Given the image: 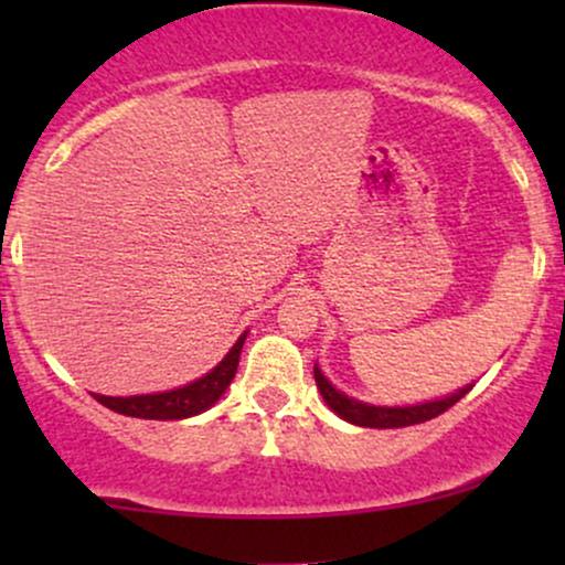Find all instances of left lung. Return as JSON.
Returning a JSON list of instances; mask_svg holds the SVG:
<instances>
[{
  "instance_id": "left-lung-1",
  "label": "left lung",
  "mask_w": 565,
  "mask_h": 565,
  "mask_svg": "<svg viewBox=\"0 0 565 565\" xmlns=\"http://www.w3.org/2000/svg\"><path fill=\"white\" fill-rule=\"evenodd\" d=\"M313 377L316 385L327 401V406L332 408L334 414H340L342 419L348 423L359 425V427H408V425H419L427 423V419L438 417L444 414L446 408H451L457 404L459 398L470 393V387H462V391L446 395V398H436V401H427V404H414V406H372V404H361V401L348 398L345 393H340L337 387L323 377V372L319 369V364L313 366Z\"/></svg>"
}]
</instances>
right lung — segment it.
Listing matches in <instances>:
<instances>
[{"mask_svg":"<svg viewBox=\"0 0 565 565\" xmlns=\"http://www.w3.org/2000/svg\"><path fill=\"white\" fill-rule=\"evenodd\" d=\"M246 332L238 337L236 345L228 350L220 364L206 372L204 377L196 382H188L183 387H174L167 393H151V395H127V398H114V395H100L93 393L95 401H100L103 406H108L116 414H125V417H138V419H185L193 414L206 412L212 404H217L220 395L228 391L231 380L236 377L238 369V355H242Z\"/></svg>","mask_w":565,"mask_h":565,"instance_id":"right-lung-1","label":"right lung"}]
</instances>
